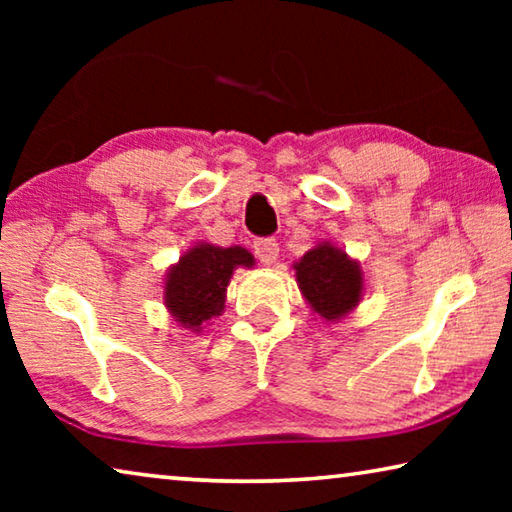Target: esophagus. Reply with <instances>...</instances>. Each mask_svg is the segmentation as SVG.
<instances>
[{"label": "esophagus", "instance_id": "obj_1", "mask_svg": "<svg viewBox=\"0 0 512 512\" xmlns=\"http://www.w3.org/2000/svg\"><path fill=\"white\" fill-rule=\"evenodd\" d=\"M255 255L262 264H273L277 259V253H280V246H277V241L273 237H262V239H255Z\"/></svg>", "mask_w": 512, "mask_h": 512}]
</instances>
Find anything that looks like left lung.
Returning <instances> with one entry per match:
<instances>
[{"instance_id": "1", "label": "left lung", "mask_w": 512, "mask_h": 512, "mask_svg": "<svg viewBox=\"0 0 512 512\" xmlns=\"http://www.w3.org/2000/svg\"><path fill=\"white\" fill-rule=\"evenodd\" d=\"M296 275L309 305L327 320L348 314L359 302L363 289L359 266L334 246L309 250L296 264Z\"/></svg>"}]
</instances>
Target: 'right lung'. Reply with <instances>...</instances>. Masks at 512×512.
<instances>
[{
  "label": "right lung",
  "mask_w": 512,
  "mask_h": 512,
  "mask_svg": "<svg viewBox=\"0 0 512 512\" xmlns=\"http://www.w3.org/2000/svg\"><path fill=\"white\" fill-rule=\"evenodd\" d=\"M255 259L246 248L196 246L171 268L164 300L185 327H201L207 320L221 316L225 305V287L237 266H253Z\"/></svg>",
  "instance_id": "1"
}]
</instances>
